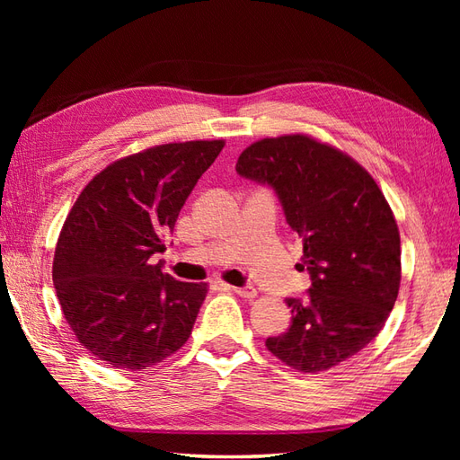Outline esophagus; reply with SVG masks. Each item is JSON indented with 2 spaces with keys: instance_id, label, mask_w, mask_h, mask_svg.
Returning a JSON list of instances; mask_svg holds the SVG:
<instances>
[{
  "instance_id": "obj_1",
  "label": "esophagus",
  "mask_w": 460,
  "mask_h": 460,
  "mask_svg": "<svg viewBox=\"0 0 460 460\" xmlns=\"http://www.w3.org/2000/svg\"><path fill=\"white\" fill-rule=\"evenodd\" d=\"M231 290L235 292V295H239L241 298H255V296H257V288L251 287V285H245V287H231Z\"/></svg>"
}]
</instances>
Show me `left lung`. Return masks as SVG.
<instances>
[{"label": "left lung", "instance_id": "left-lung-1", "mask_svg": "<svg viewBox=\"0 0 460 460\" xmlns=\"http://www.w3.org/2000/svg\"><path fill=\"white\" fill-rule=\"evenodd\" d=\"M237 173L277 193L302 239L305 298L288 296L290 326L267 348L305 374L334 367L374 340L402 280V243L374 178L349 155L302 134L251 144Z\"/></svg>", "mask_w": 460, "mask_h": 460}]
</instances>
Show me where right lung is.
Here are the masks:
<instances>
[{"instance_id": "add662e5", "label": "right lung", "mask_w": 460, "mask_h": 460, "mask_svg": "<svg viewBox=\"0 0 460 460\" xmlns=\"http://www.w3.org/2000/svg\"><path fill=\"white\" fill-rule=\"evenodd\" d=\"M223 146L164 144L122 158L66 215L53 261L57 298L81 346L112 367H152L191 334L208 287L165 275L154 255Z\"/></svg>"}]
</instances>
